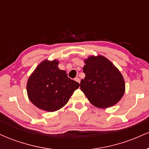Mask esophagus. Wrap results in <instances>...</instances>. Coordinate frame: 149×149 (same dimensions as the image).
<instances>
[{"label":"esophagus","mask_w":149,"mask_h":149,"mask_svg":"<svg viewBox=\"0 0 149 149\" xmlns=\"http://www.w3.org/2000/svg\"><path fill=\"white\" fill-rule=\"evenodd\" d=\"M75 80H76V82H78V83H80V79L79 78H75Z\"/></svg>","instance_id":"esophagus-1"}]
</instances>
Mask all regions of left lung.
Segmentation results:
<instances>
[{"instance_id":"left-lung-1","label":"left lung","mask_w":149,"mask_h":149,"mask_svg":"<svg viewBox=\"0 0 149 149\" xmlns=\"http://www.w3.org/2000/svg\"><path fill=\"white\" fill-rule=\"evenodd\" d=\"M85 63V77L80 81V90L95 107L115 105L125 92V81L120 71L103 56L90 57Z\"/></svg>"}]
</instances>
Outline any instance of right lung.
Listing matches in <instances>:
<instances>
[{
    "instance_id": "right-lung-1",
    "label": "right lung",
    "mask_w": 149,
    "mask_h": 149,
    "mask_svg": "<svg viewBox=\"0 0 149 149\" xmlns=\"http://www.w3.org/2000/svg\"><path fill=\"white\" fill-rule=\"evenodd\" d=\"M57 66V60L42 61L27 82V93L31 102L39 109L49 112L64 107L80 86Z\"/></svg>"
}]
</instances>
